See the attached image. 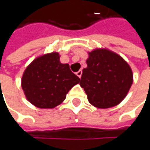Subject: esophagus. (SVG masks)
Wrapping results in <instances>:
<instances>
[{
  "label": "esophagus",
  "instance_id": "34e87169",
  "mask_svg": "<svg viewBox=\"0 0 150 150\" xmlns=\"http://www.w3.org/2000/svg\"><path fill=\"white\" fill-rule=\"evenodd\" d=\"M76 74H77V76H78V78H81L82 77V74H83V71L82 70H79V71L76 72Z\"/></svg>",
  "mask_w": 150,
  "mask_h": 150
}]
</instances>
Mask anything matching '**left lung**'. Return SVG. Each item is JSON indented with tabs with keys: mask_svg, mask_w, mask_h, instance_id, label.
I'll return each mask as SVG.
<instances>
[{
	"mask_svg": "<svg viewBox=\"0 0 150 150\" xmlns=\"http://www.w3.org/2000/svg\"><path fill=\"white\" fill-rule=\"evenodd\" d=\"M80 86L88 102L98 108L118 105L127 96L133 83L132 69L122 57L106 48L88 52Z\"/></svg>",
	"mask_w": 150,
	"mask_h": 150,
	"instance_id": "1",
	"label": "left lung"
}]
</instances>
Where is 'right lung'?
<instances>
[{
  "label": "right lung",
  "instance_id": "1",
  "mask_svg": "<svg viewBox=\"0 0 150 150\" xmlns=\"http://www.w3.org/2000/svg\"><path fill=\"white\" fill-rule=\"evenodd\" d=\"M80 78L61 63L57 52L42 55L27 66L21 78L26 99L39 108H53L66 98L67 93L79 83Z\"/></svg>",
  "mask_w": 150,
  "mask_h": 150
}]
</instances>
